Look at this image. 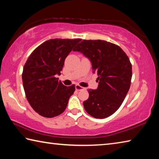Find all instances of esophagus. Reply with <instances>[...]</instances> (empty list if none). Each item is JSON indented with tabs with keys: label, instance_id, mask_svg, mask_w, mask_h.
Listing matches in <instances>:
<instances>
[{
	"label": "esophagus",
	"instance_id": "obj_1",
	"mask_svg": "<svg viewBox=\"0 0 159 159\" xmlns=\"http://www.w3.org/2000/svg\"><path fill=\"white\" fill-rule=\"evenodd\" d=\"M75 88H76V90H83V88L81 87V86H80L79 85H76L75 86Z\"/></svg>",
	"mask_w": 159,
	"mask_h": 159
}]
</instances>
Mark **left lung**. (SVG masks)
Listing matches in <instances>:
<instances>
[{"mask_svg":"<svg viewBox=\"0 0 159 159\" xmlns=\"http://www.w3.org/2000/svg\"><path fill=\"white\" fill-rule=\"evenodd\" d=\"M74 51L88 58L93 73L98 74V87L89 89L83 102L85 111L93 117L105 118L117 111L130 89L132 65L118 45L102 40H83Z\"/></svg>","mask_w":159,"mask_h":159,"instance_id":"left-lung-1","label":"left lung"}]
</instances>
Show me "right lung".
Masks as SVG:
<instances>
[{
    "label": "right lung",
    "mask_w": 159,
    "mask_h": 159,
    "mask_svg": "<svg viewBox=\"0 0 159 159\" xmlns=\"http://www.w3.org/2000/svg\"><path fill=\"white\" fill-rule=\"evenodd\" d=\"M81 39H50L37 47L23 68L22 82L26 99L38 114L57 116L66 109L75 91V85L59 81L64 60Z\"/></svg>",
    "instance_id": "obj_1"
}]
</instances>
